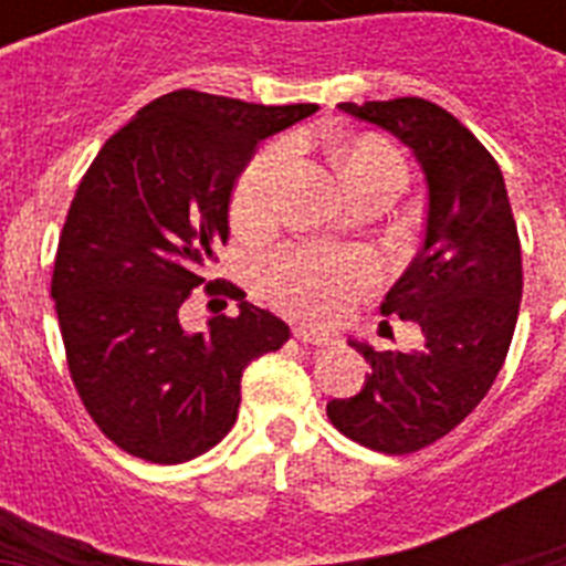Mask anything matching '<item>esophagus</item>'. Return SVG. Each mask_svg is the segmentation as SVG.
Instances as JSON below:
<instances>
[{"label":"esophagus","mask_w":566,"mask_h":566,"mask_svg":"<svg viewBox=\"0 0 566 566\" xmlns=\"http://www.w3.org/2000/svg\"><path fill=\"white\" fill-rule=\"evenodd\" d=\"M294 337H297L300 343H306V345H319V348H323V345L334 343V337L328 332H319V328L303 326V323H300V326H294Z\"/></svg>","instance_id":"34e87169"}]
</instances>
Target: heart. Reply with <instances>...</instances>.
Segmentation results:
<instances>
[{
	"label": "heart",
	"mask_w": 566,
	"mask_h": 566,
	"mask_svg": "<svg viewBox=\"0 0 566 566\" xmlns=\"http://www.w3.org/2000/svg\"><path fill=\"white\" fill-rule=\"evenodd\" d=\"M286 164V149L272 147L258 155L234 189L232 214L243 227L263 223L272 212L277 178ZM334 167L354 195L394 187L405 178V164L385 142L352 138L334 147ZM266 289L280 306L303 317H334L345 303H352L363 289L377 280V263L371 254L357 249L332 247H286L274 252L263 266Z\"/></svg>",
	"instance_id": "heart-1"
}]
</instances>
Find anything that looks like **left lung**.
<instances>
[{
    "instance_id": "left-lung-1",
    "label": "left lung",
    "mask_w": 566,
    "mask_h": 566,
    "mask_svg": "<svg viewBox=\"0 0 566 566\" xmlns=\"http://www.w3.org/2000/svg\"><path fill=\"white\" fill-rule=\"evenodd\" d=\"M397 135L428 187L422 249L379 312L422 328L417 352H374L363 391L332 399L339 433L379 453L422 451L451 433L502 371L522 303V243L502 169L459 118L424 98L339 104Z\"/></svg>"
}]
</instances>
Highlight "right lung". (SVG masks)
Listing matches in <instances>:
<instances>
[{
  "label": "right lung",
  "mask_w": 566,
  "mask_h": 566,
  "mask_svg": "<svg viewBox=\"0 0 566 566\" xmlns=\"http://www.w3.org/2000/svg\"><path fill=\"white\" fill-rule=\"evenodd\" d=\"M317 104H249L175 90L98 149L70 203L50 294L73 385L104 437L129 457L181 464L232 431L240 377L289 326L227 292L238 314L189 334L181 306L229 240L238 175L263 138Z\"/></svg>",
  "instance_id": "add662e5"
}]
</instances>
